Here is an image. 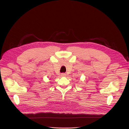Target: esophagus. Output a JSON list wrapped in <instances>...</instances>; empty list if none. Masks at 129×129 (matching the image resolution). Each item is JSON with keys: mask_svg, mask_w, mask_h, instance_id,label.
Masks as SVG:
<instances>
[{"mask_svg": "<svg viewBox=\"0 0 129 129\" xmlns=\"http://www.w3.org/2000/svg\"><path fill=\"white\" fill-rule=\"evenodd\" d=\"M65 75H66V74H64V73H62V74H61V76H64Z\"/></svg>", "mask_w": 129, "mask_h": 129, "instance_id": "obj_1", "label": "esophagus"}]
</instances>
